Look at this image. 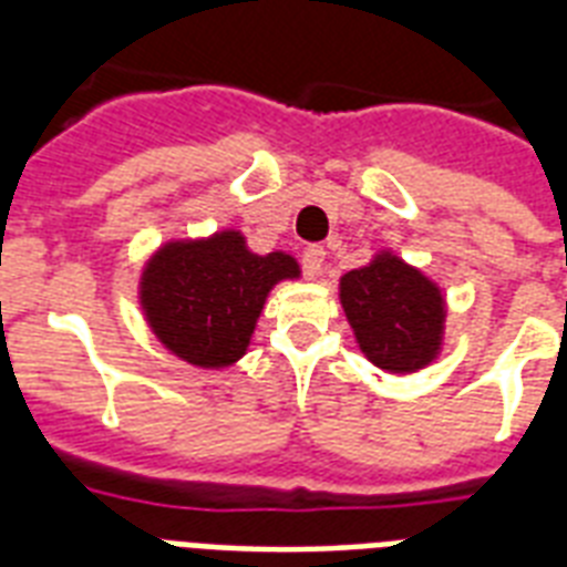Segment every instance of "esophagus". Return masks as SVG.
<instances>
[{
  "label": "esophagus",
  "instance_id": "obj_1",
  "mask_svg": "<svg viewBox=\"0 0 567 567\" xmlns=\"http://www.w3.org/2000/svg\"><path fill=\"white\" fill-rule=\"evenodd\" d=\"M323 261H327V249L309 247L302 252V274L309 276V279H318L323 274Z\"/></svg>",
  "mask_w": 567,
  "mask_h": 567
}]
</instances>
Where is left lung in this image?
I'll return each instance as SVG.
<instances>
[{
  "label": "left lung",
  "instance_id": "obj_1",
  "mask_svg": "<svg viewBox=\"0 0 567 567\" xmlns=\"http://www.w3.org/2000/svg\"><path fill=\"white\" fill-rule=\"evenodd\" d=\"M338 297L368 362L388 373H414L439 359L447 302L430 276L382 249L341 276Z\"/></svg>",
  "mask_w": 567,
  "mask_h": 567
}]
</instances>
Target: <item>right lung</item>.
<instances>
[{
	"label": "right lung",
	"instance_id": "add662e5",
	"mask_svg": "<svg viewBox=\"0 0 567 567\" xmlns=\"http://www.w3.org/2000/svg\"><path fill=\"white\" fill-rule=\"evenodd\" d=\"M297 276L293 256H258L238 229H223L162 244L146 258L137 297L153 336L176 359L220 371L247 353L274 285Z\"/></svg>",
	"mask_w": 567,
	"mask_h": 567
}]
</instances>
